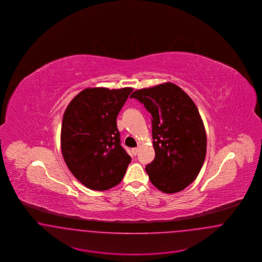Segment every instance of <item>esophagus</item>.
<instances>
[{
	"label": "esophagus",
	"mask_w": 262,
	"mask_h": 262,
	"mask_svg": "<svg viewBox=\"0 0 262 262\" xmlns=\"http://www.w3.org/2000/svg\"><path fill=\"white\" fill-rule=\"evenodd\" d=\"M138 150H139V147H135V148H133V149H132V152H133V154H134L135 156L137 155Z\"/></svg>",
	"instance_id": "34e87169"
}]
</instances>
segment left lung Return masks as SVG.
<instances>
[{
  "mask_svg": "<svg viewBox=\"0 0 262 262\" xmlns=\"http://www.w3.org/2000/svg\"><path fill=\"white\" fill-rule=\"evenodd\" d=\"M130 97L152 117L155 158L145 168L150 182L165 193L185 189L200 174L206 155V133L198 107L172 82L138 89Z\"/></svg>",
  "mask_w": 262,
  "mask_h": 262,
  "instance_id": "obj_1",
  "label": "left lung"
}]
</instances>
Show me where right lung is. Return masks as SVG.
I'll use <instances>...</instances> for the list:
<instances>
[{"mask_svg": "<svg viewBox=\"0 0 262 262\" xmlns=\"http://www.w3.org/2000/svg\"><path fill=\"white\" fill-rule=\"evenodd\" d=\"M133 88H85L62 117L61 149L72 174L85 187L106 190L121 183L130 156L121 145L117 117Z\"/></svg>", "mask_w": 262, "mask_h": 262, "instance_id": "right-lung-1", "label": "right lung"}]
</instances>
